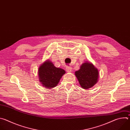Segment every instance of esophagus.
<instances>
[{
	"label": "esophagus",
	"mask_w": 130,
	"mask_h": 130,
	"mask_svg": "<svg viewBox=\"0 0 130 130\" xmlns=\"http://www.w3.org/2000/svg\"><path fill=\"white\" fill-rule=\"evenodd\" d=\"M66 71L68 72H70L71 71V70H72V68L70 66H67L66 68Z\"/></svg>",
	"instance_id": "esophagus-1"
}]
</instances>
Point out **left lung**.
I'll list each match as a JSON object with an SVG mask.
<instances>
[{
  "label": "left lung",
  "instance_id": "obj_1",
  "mask_svg": "<svg viewBox=\"0 0 130 130\" xmlns=\"http://www.w3.org/2000/svg\"><path fill=\"white\" fill-rule=\"evenodd\" d=\"M79 83L84 89L93 86L98 81V70L90 63L85 62L82 64L80 69L75 72Z\"/></svg>",
  "mask_w": 130,
  "mask_h": 130
}]
</instances>
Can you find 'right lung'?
Segmentation results:
<instances>
[{"label": "right lung", "mask_w": 130, "mask_h": 130, "mask_svg": "<svg viewBox=\"0 0 130 130\" xmlns=\"http://www.w3.org/2000/svg\"><path fill=\"white\" fill-rule=\"evenodd\" d=\"M65 71L55 67L52 62H44L39 69L40 81L44 86L51 88L56 86Z\"/></svg>", "instance_id": "1"}]
</instances>
